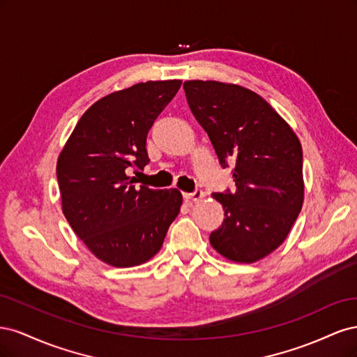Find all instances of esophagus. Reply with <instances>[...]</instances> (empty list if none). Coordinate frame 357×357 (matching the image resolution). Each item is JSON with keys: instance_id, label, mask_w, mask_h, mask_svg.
<instances>
[{"instance_id": "1", "label": "esophagus", "mask_w": 357, "mask_h": 357, "mask_svg": "<svg viewBox=\"0 0 357 357\" xmlns=\"http://www.w3.org/2000/svg\"><path fill=\"white\" fill-rule=\"evenodd\" d=\"M204 197V192L201 189H195L193 192H185L183 193V198H185L186 201H199L201 198Z\"/></svg>"}]
</instances>
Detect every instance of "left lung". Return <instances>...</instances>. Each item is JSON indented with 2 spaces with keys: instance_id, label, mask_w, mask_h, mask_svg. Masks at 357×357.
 <instances>
[{
  "instance_id": "left-lung-1",
  "label": "left lung",
  "mask_w": 357,
  "mask_h": 357,
  "mask_svg": "<svg viewBox=\"0 0 357 357\" xmlns=\"http://www.w3.org/2000/svg\"><path fill=\"white\" fill-rule=\"evenodd\" d=\"M183 88L222 168L235 165V190L213 193L226 219L210 243L234 262H256L286 240L302 208L299 139L262 96L243 86L190 80Z\"/></svg>"
}]
</instances>
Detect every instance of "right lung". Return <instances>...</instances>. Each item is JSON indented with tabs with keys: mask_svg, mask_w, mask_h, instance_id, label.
<instances>
[{
	"mask_svg": "<svg viewBox=\"0 0 357 357\" xmlns=\"http://www.w3.org/2000/svg\"><path fill=\"white\" fill-rule=\"evenodd\" d=\"M181 80L146 82L104 96L75 125L58 159L62 211L102 262L144 264L165 240L183 202L177 189L137 186L131 169L149 162L147 134Z\"/></svg>",
	"mask_w": 357,
	"mask_h": 357,
	"instance_id": "add662e5",
	"label": "right lung"
}]
</instances>
